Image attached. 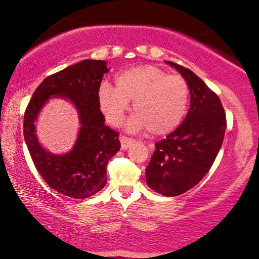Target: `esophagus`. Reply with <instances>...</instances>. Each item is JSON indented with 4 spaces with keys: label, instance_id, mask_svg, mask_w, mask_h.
<instances>
[{
    "label": "esophagus",
    "instance_id": "esophagus-1",
    "mask_svg": "<svg viewBox=\"0 0 259 259\" xmlns=\"http://www.w3.org/2000/svg\"><path fill=\"white\" fill-rule=\"evenodd\" d=\"M119 140H120V144H121V149H127L130 147V146H132L134 144L133 139L123 137V136H120Z\"/></svg>",
    "mask_w": 259,
    "mask_h": 259
}]
</instances>
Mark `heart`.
Returning <instances> with one entry per match:
<instances>
[{
    "label": "heart",
    "mask_w": 259,
    "mask_h": 259,
    "mask_svg": "<svg viewBox=\"0 0 259 259\" xmlns=\"http://www.w3.org/2000/svg\"><path fill=\"white\" fill-rule=\"evenodd\" d=\"M189 86L179 74H168L155 65L130 67L119 73L115 88L105 81L99 88V107L106 120L120 125L133 102L136 114L130 131L147 130L153 136H167L182 122L189 105Z\"/></svg>",
    "instance_id": "obj_1"
}]
</instances>
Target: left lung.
Listing matches in <instances>:
<instances>
[{
	"label": "left lung",
	"mask_w": 259,
	"mask_h": 259,
	"mask_svg": "<svg viewBox=\"0 0 259 259\" xmlns=\"http://www.w3.org/2000/svg\"><path fill=\"white\" fill-rule=\"evenodd\" d=\"M190 91V107L185 120L173 133L155 144L146 182L163 196H178L196 186L212 166L227 128L223 106L201 78L173 62Z\"/></svg>",
	"instance_id": "left-lung-1"
}]
</instances>
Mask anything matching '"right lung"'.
<instances>
[{"mask_svg": "<svg viewBox=\"0 0 259 259\" xmlns=\"http://www.w3.org/2000/svg\"><path fill=\"white\" fill-rule=\"evenodd\" d=\"M107 62L85 59L47 77L33 92L24 113L23 133L36 169L56 192L88 198L107 182L106 166L119 149V134L105 125L98 92ZM51 98H64L76 108L80 132L74 147L64 155L47 151L35 134L40 111Z\"/></svg>", "mask_w": 259, "mask_h": 259, "instance_id": "1", "label": "right lung"}]
</instances>
